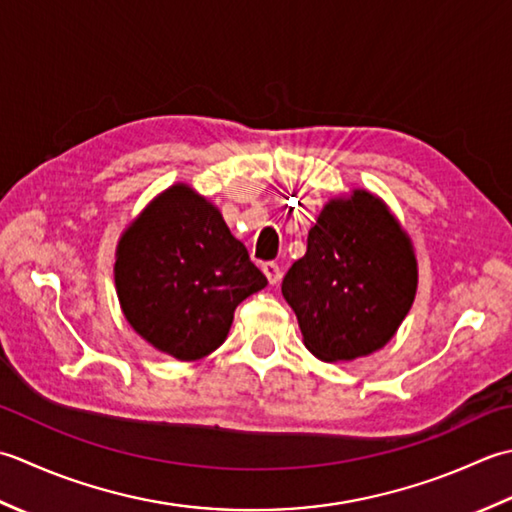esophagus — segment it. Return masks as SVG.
<instances>
[{"label":"esophagus","instance_id":"esophagus-1","mask_svg":"<svg viewBox=\"0 0 512 512\" xmlns=\"http://www.w3.org/2000/svg\"><path fill=\"white\" fill-rule=\"evenodd\" d=\"M263 274L267 276V280H269V285H276L278 280H280V276H283V271H280V267H278V263H263Z\"/></svg>","mask_w":512,"mask_h":512}]
</instances>
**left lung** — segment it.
Segmentation results:
<instances>
[{"mask_svg":"<svg viewBox=\"0 0 512 512\" xmlns=\"http://www.w3.org/2000/svg\"><path fill=\"white\" fill-rule=\"evenodd\" d=\"M415 291L411 238L367 190L322 207L309 229L307 254L283 280L305 347L325 362L382 349L409 314Z\"/></svg>","mask_w":512,"mask_h":512,"instance_id":"1","label":"left lung"}]
</instances>
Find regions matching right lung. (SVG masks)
<instances>
[{
  "label": "right lung",
  "instance_id": "right-lung-1",
  "mask_svg": "<svg viewBox=\"0 0 512 512\" xmlns=\"http://www.w3.org/2000/svg\"><path fill=\"white\" fill-rule=\"evenodd\" d=\"M114 285L130 327L154 349L190 362L221 347L234 309L267 278L218 207L176 183L121 234Z\"/></svg>",
  "mask_w": 512,
  "mask_h": 512
}]
</instances>
